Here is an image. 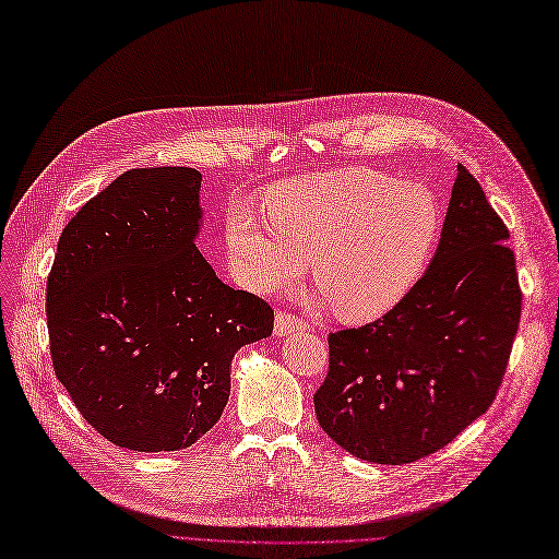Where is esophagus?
Listing matches in <instances>:
<instances>
[{
  "label": "esophagus",
  "instance_id": "34e87169",
  "mask_svg": "<svg viewBox=\"0 0 559 559\" xmlns=\"http://www.w3.org/2000/svg\"><path fill=\"white\" fill-rule=\"evenodd\" d=\"M306 329H308V322H304V320H299V318H295L290 313H285V311L276 313V320H274L276 336H287V334H293V332H306Z\"/></svg>",
  "mask_w": 559,
  "mask_h": 559
}]
</instances>
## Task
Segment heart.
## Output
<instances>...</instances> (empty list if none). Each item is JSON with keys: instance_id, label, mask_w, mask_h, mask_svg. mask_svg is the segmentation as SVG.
Returning <instances> with one entry per match:
<instances>
[{"instance_id": "obj_1", "label": "heart", "mask_w": 559, "mask_h": 559, "mask_svg": "<svg viewBox=\"0 0 559 559\" xmlns=\"http://www.w3.org/2000/svg\"><path fill=\"white\" fill-rule=\"evenodd\" d=\"M225 216L237 278L255 293L293 285L313 258V283L345 322L384 318L412 293L436 253L442 212L426 186L343 168L287 179Z\"/></svg>"}]
</instances>
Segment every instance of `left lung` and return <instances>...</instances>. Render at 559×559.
<instances>
[{
	"mask_svg": "<svg viewBox=\"0 0 559 559\" xmlns=\"http://www.w3.org/2000/svg\"><path fill=\"white\" fill-rule=\"evenodd\" d=\"M509 230L463 165L438 251L384 318L329 334L322 430L353 456L403 465L447 447L492 405L521 322Z\"/></svg>",
	"mask_w": 559,
	"mask_h": 559,
	"instance_id": "8db88e82",
	"label": "left lung"
}]
</instances>
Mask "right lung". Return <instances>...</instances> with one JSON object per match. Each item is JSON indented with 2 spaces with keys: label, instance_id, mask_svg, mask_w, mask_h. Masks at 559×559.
<instances>
[{
  "label": "right lung",
  "instance_id": "1",
  "mask_svg": "<svg viewBox=\"0 0 559 559\" xmlns=\"http://www.w3.org/2000/svg\"><path fill=\"white\" fill-rule=\"evenodd\" d=\"M202 175L140 168L69 221L48 276L57 380L108 442L177 451L230 399L237 349L272 336L274 311L225 285L198 251Z\"/></svg>",
  "mask_w": 559,
  "mask_h": 559
}]
</instances>
